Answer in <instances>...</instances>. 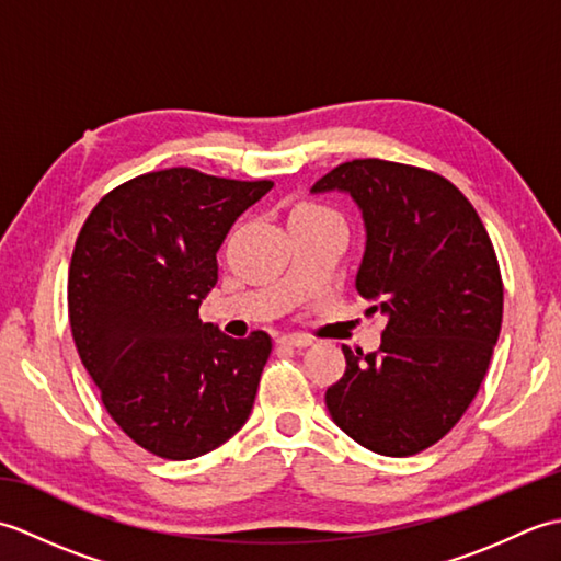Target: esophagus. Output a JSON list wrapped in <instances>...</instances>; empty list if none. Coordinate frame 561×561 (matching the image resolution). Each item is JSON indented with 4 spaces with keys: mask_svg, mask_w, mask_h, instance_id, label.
<instances>
[{
    "mask_svg": "<svg viewBox=\"0 0 561 561\" xmlns=\"http://www.w3.org/2000/svg\"><path fill=\"white\" fill-rule=\"evenodd\" d=\"M279 344H287V347H308V344H311L313 340L308 337V335H301V332H289V335H282L279 340H277Z\"/></svg>",
    "mask_w": 561,
    "mask_h": 561,
    "instance_id": "34e87169",
    "label": "esophagus"
}]
</instances>
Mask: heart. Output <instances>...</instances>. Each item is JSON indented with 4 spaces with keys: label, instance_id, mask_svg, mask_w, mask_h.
Here are the masks:
<instances>
[{
    "label": "heart",
    "instance_id": "b5f03b06",
    "mask_svg": "<svg viewBox=\"0 0 561 561\" xmlns=\"http://www.w3.org/2000/svg\"><path fill=\"white\" fill-rule=\"evenodd\" d=\"M294 214H332V211L320 207V205H301V207H296Z\"/></svg>",
    "mask_w": 561,
    "mask_h": 561
}]
</instances>
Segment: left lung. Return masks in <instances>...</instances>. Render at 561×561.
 Here are the masks:
<instances>
[{"label": "left lung", "instance_id": "1", "mask_svg": "<svg viewBox=\"0 0 561 561\" xmlns=\"http://www.w3.org/2000/svg\"><path fill=\"white\" fill-rule=\"evenodd\" d=\"M359 205L366 250L356 289L388 325L371 354L342 347L325 390L344 434L380 456H414L444 438L478 396L502 330L504 282L482 219L444 175L354 159L311 187Z\"/></svg>", "mask_w": 561, "mask_h": 561}]
</instances>
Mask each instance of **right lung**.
Wrapping results in <instances>:
<instances>
[{
    "mask_svg": "<svg viewBox=\"0 0 561 561\" xmlns=\"http://www.w3.org/2000/svg\"><path fill=\"white\" fill-rule=\"evenodd\" d=\"M272 185L185 165L145 173L103 195L77 236L71 337L113 422L153 456H205L253 410L270 335H224L199 304L226 233Z\"/></svg>",
    "mask_w": 561,
    "mask_h": 561,
    "instance_id": "right-lung-1",
    "label": "right lung"
}]
</instances>
